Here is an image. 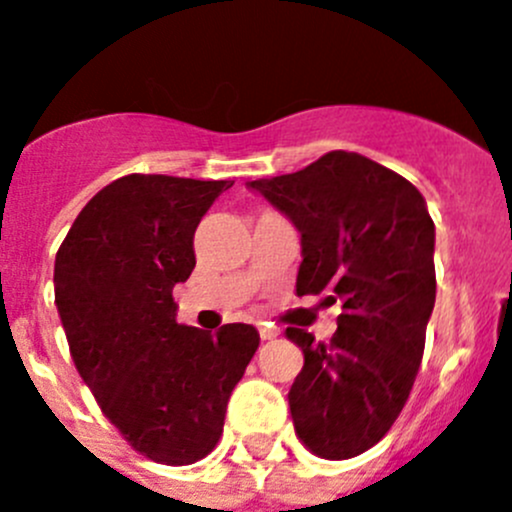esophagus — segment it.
<instances>
[{"mask_svg": "<svg viewBox=\"0 0 512 512\" xmlns=\"http://www.w3.org/2000/svg\"><path fill=\"white\" fill-rule=\"evenodd\" d=\"M260 338L262 341H272V338H278V331H275V328L260 326Z\"/></svg>", "mask_w": 512, "mask_h": 512, "instance_id": "1", "label": "esophagus"}]
</instances>
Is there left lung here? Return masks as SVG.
<instances>
[{"label": "left lung", "mask_w": 512, "mask_h": 512, "mask_svg": "<svg viewBox=\"0 0 512 512\" xmlns=\"http://www.w3.org/2000/svg\"><path fill=\"white\" fill-rule=\"evenodd\" d=\"M300 232L298 295L341 300L338 331L303 351L290 417L305 450L348 460L371 450L409 399L437 295L434 222L417 186L353 151H328L295 174L250 181Z\"/></svg>", "instance_id": "8db88e82"}]
</instances>
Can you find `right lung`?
Instances as JSON below:
<instances>
[{
	"label": "right lung",
	"instance_id": "add662e5",
	"mask_svg": "<svg viewBox=\"0 0 512 512\" xmlns=\"http://www.w3.org/2000/svg\"><path fill=\"white\" fill-rule=\"evenodd\" d=\"M234 181L128 174L95 194L55 257V305L75 369L138 455L181 467L222 437L227 401L260 346L245 323L217 336L176 323L194 232Z\"/></svg>",
	"mask_w": 512,
	"mask_h": 512
}]
</instances>
